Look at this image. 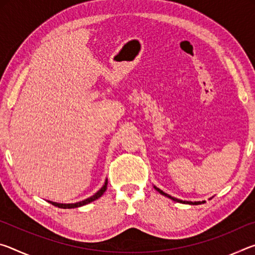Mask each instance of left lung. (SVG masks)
I'll return each instance as SVG.
<instances>
[{
  "mask_svg": "<svg viewBox=\"0 0 255 255\" xmlns=\"http://www.w3.org/2000/svg\"><path fill=\"white\" fill-rule=\"evenodd\" d=\"M154 189L156 190L157 192L161 193V195L165 196V197H167V198H170V199H172V200H173V201H176V202H181V204H187V205H201V204H205V200H202V201H185V200H180V199H176V198L172 197V196H170V195H167V193H165V192H164V191H162L161 189L157 188V187H155V185H154Z\"/></svg>",
  "mask_w": 255,
  "mask_h": 255,
  "instance_id": "8db88e82",
  "label": "left lung"
}]
</instances>
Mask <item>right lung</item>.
Listing matches in <instances>:
<instances>
[{
    "mask_svg": "<svg viewBox=\"0 0 255 255\" xmlns=\"http://www.w3.org/2000/svg\"><path fill=\"white\" fill-rule=\"evenodd\" d=\"M107 185H108V179H106V181H105V184L102 185V188H101L100 190H99V191H97L96 193H94L93 196L89 197V198H86V199L82 200V201L74 202V204H59V202H54V201H50V200H48V202H50L51 205H54V206H56V207H58V208H63V209L77 208V207H82V206H84V205H88V204H90V202H92V201H94V200L99 199V198H100V197L103 195V193L106 192V190H107Z\"/></svg>",
    "mask_w": 255,
    "mask_h": 255,
    "instance_id": "obj_1",
    "label": "right lung"
}]
</instances>
